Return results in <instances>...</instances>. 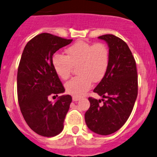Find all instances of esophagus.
<instances>
[{
  "mask_svg": "<svg viewBox=\"0 0 157 157\" xmlns=\"http://www.w3.org/2000/svg\"><path fill=\"white\" fill-rule=\"evenodd\" d=\"M72 100L75 101V102H76V101L80 100V98H79V97H72Z\"/></svg>",
  "mask_w": 157,
  "mask_h": 157,
  "instance_id": "obj_1",
  "label": "esophagus"
}]
</instances>
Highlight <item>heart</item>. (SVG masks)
I'll return each mask as SVG.
<instances>
[{"label":"heart","instance_id":"heart-1","mask_svg":"<svg viewBox=\"0 0 157 157\" xmlns=\"http://www.w3.org/2000/svg\"><path fill=\"white\" fill-rule=\"evenodd\" d=\"M67 56L55 54L52 66L59 78L66 80L70 76L73 67H77L78 76L65 84L66 91L80 97L91 88L92 82H98L105 75L110 63V52L102 43L90 44L78 41L67 48Z\"/></svg>","mask_w":157,"mask_h":157}]
</instances>
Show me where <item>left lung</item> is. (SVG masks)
<instances>
[{"instance_id":"obj_1","label":"left lung","mask_w":157,"mask_h":157,"mask_svg":"<svg viewBox=\"0 0 157 157\" xmlns=\"http://www.w3.org/2000/svg\"><path fill=\"white\" fill-rule=\"evenodd\" d=\"M98 38L108 44L110 63L105 75L94 90L102 99L89 97L90 106L85 119L92 132L107 136L121 129L132 112L138 95L137 69L132 52L124 40L112 34ZM101 100L104 103L99 105Z\"/></svg>"}]
</instances>
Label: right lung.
I'll return each mask as SVG.
<instances>
[{
    "instance_id": "1",
    "label": "right lung",
    "mask_w": 157,
    "mask_h": 157,
    "mask_svg": "<svg viewBox=\"0 0 157 157\" xmlns=\"http://www.w3.org/2000/svg\"><path fill=\"white\" fill-rule=\"evenodd\" d=\"M48 33L36 35L25 45L17 73V94L20 110L33 131L45 137L61 132L72 97H59L55 103L50 96L58 97L65 91L52 66V56L71 43Z\"/></svg>"
}]
</instances>
